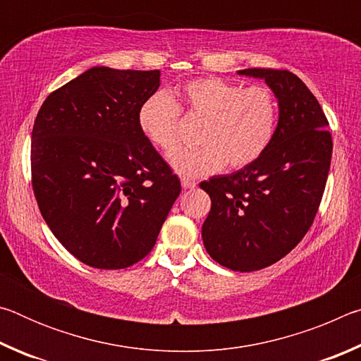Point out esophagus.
I'll use <instances>...</instances> for the list:
<instances>
[{"mask_svg": "<svg viewBox=\"0 0 361 361\" xmlns=\"http://www.w3.org/2000/svg\"><path fill=\"white\" fill-rule=\"evenodd\" d=\"M181 188L183 189H194L195 188V181L189 180V178H183L181 180Z\"/></svg>", "mask_w": 361, "mask_h": 361, "instance_id": "obj_1", "label": "esophagus"}]
</instances>
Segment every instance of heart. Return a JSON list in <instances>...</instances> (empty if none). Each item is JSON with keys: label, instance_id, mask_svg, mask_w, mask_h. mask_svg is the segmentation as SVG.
I'll return each mask as SVG.
<instances>
[{"label": "heart", "instance_id": "b5f03b06", "mask_svg": "<svg viewBox=\"0 0 361 361\" xmlns=\"http://www.w3.org/2000/svg\"><path fill=\"white\" fill-rule=\"evenodd\" d=\"M180 105L167 92L151 94L138 108L137 121L145 138L170 157L180 146V108L204 122L199 149L172 157L176 173L199 178L219 172L226 164L243 169L264 154L277 127V100L264 85L243 87L221 78H200L176 89Z\"/></svg>", "mask_w": 361, "mask_h": 361}]
</instances>
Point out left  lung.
Instances as JSON below:
<instances>
[{"label": "left lung", "mask_w": 361, "mask_h": 361, "mask_svg": "<svg viewBox=\"0 0 361 361\" xmlns=\"http://www.w3.org/2000/svg\"><path fill=\"white\" fill-rule=\"evenodd\" d=\"M279 102V122L258 161L200 183L212 199L202 224L205 250L239 272L259 271L288 255L314 223L325 191L333 140L320 103L286 70L247 68Z\"/></svg>", "instance_id": "left-lung-1"}]
</instances>
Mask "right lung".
Segmentation results:
<instances>
[{"instance_id":"obj_1","label":"right lung","mask_w":361,"mask_h":361,"mask_svg":"<svg viewBox=\"0 0 361 361\" xmlns=\"http://www.w3.org/2000/svg\"><path fill=\"white\" fill-rule=\"evenodd\" d=\"M161 71L94 66L47 97L32 132V183L49 229L97 269H124L154 247L181 192L137 114Z\"/></svg>"}]
</instances>
